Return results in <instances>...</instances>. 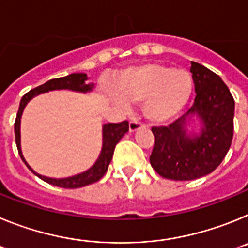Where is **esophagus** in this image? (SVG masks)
I'll list each match as a JSON object with an SVG mask.
<instances>
[{
	"instance_id": "1",
	"label": "esophagus",
	"mask_w": 248,
	"mask_h": 248,
	"mask_svg": "<svg viewBox=\"0 0 248 248\" xmlns=\"http://www.w3.org/2000/svg\"><path fill=\"white\" fill-rule=\"evenodd\" d=\"M144 124L143 123L138 122V120H131L130 123H129V130L130 131H137L139 128H144Z\"/></svg>"
}]
</instances>
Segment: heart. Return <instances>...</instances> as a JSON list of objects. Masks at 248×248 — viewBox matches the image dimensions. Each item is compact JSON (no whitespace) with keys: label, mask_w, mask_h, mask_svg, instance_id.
<instances>
[{"label":"heart","mask_w":248,"mask_h":248,"mask_svg":"<svg viewBox=\"0 0 248 248\" xmlns=\"http://www.w3.org/2000/svg\"><path fill=\"white\" fill-rule=\"evenodd\" d=\"M192 87L189 72L160 63L129 68L113 82V92L119 99L144 102V117L153 123H165L180 113L191 97Z\"/></svg>","instance_id":"heart-1"}]
</instances>
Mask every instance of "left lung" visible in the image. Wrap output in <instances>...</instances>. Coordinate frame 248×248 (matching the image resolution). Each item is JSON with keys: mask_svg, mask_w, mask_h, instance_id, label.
<instances>
[{"mask_svg": "<svg viewBox=\"0 0 248 248\" xmlns=\"http://www.w3.org/2000/svg\"><path fill=\"white\" fill-rule=\"evenodd\" d=\"M195 84L194 104L168 126H153L154 148L150 164L160 176L176 181L195 180L221 164L233 137L235 100L220 77L209 68L191 62ZM203 124L199 136L187 134L188 118Z\"/></svg>", "mask_w": 248, "mask_h": 248, "instance_id": "1", "label": "left lung"}]
</instances>
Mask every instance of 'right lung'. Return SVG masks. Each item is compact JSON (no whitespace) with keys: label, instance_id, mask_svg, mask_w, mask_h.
Wrapping results in <instances>:
<instances>
[{"label":"right lung","instance_id":"add662e5","mask_svg":"<svg viewBox=\"0 0 248 248\" xmlns=\"http://www.w3.org/2000/svg\"><path fill=\"white\" fill-rule=\"evenodd\" d=\"M88 79V77L85 73H73L69 74L67 77H61V78H54V79H50L48 82H46L45 84L36 87L34 89H31L27 94H25L22 97L21 103H19L18 113H17L16 122H15V135H16V145L18 149L19 156L23 160V163L27 165V168L30 169L31 171L33 172L34 175L42 179L46 183L50 184V185L58 186V187H64V189H77V187H83V186H87L89 184L97 183L98 180H100L104 174L108 170V166L111 161V157H113L114 149L115 145L119 143V140L124 137L125 133H128L129 130V123L126 120L122 123H108V124H104L103 125V146L102 151H100L99 156H98L97 161L92 166L91 169H88L87 171L82 172V174L74 175L71 177H64V179H53V177H47L42 176V175L37 174L33 169L31 168L27 164V161L25 160L23 155H22L21 150V117L22 113H23V109L27 105V103L31 99L38 94L47 93L49 91H57V89H69V91L74 92H80V93H87V92H91L93 89L94 84H87L85 80Z\"/></svg>","mask_w":248,"mask_h":248}]
</instances>
